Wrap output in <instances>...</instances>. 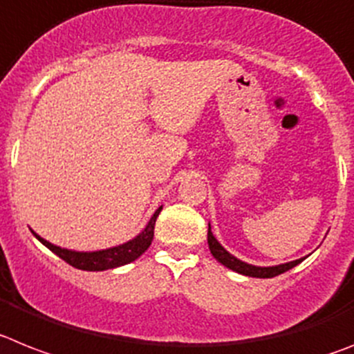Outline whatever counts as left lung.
Returning <instances> with one entry per match:
<instances>
[{"label":"left lung","mask_w":354,"mask_h":354,"mask_svg":"<svg viewBox=\"0 0 354 354\" xmlns=\"http://www.w3.org/2000/svg\"><path fill=\"white\" fill-rule=\"evenodd\" d=\"M207 245H209L213 258L216 259V261H220L223 267L231 268V270L238 272V274H241V276H249V277H263V279H267V277H276L279 276V274H283V272L294 268L295 265H299L304 259L301 258V259H295V261H288V263L272 265V267H256V265L245 263V261L238 259L236 256H232L229 250L223 249L222 243L213 236L211 225L209 229H207Z\"/></svg>","instance_id":"8db88e82"}]
</instances>
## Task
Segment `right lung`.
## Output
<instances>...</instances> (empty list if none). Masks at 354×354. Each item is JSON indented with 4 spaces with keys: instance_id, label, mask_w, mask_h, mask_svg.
<instances>
[{
    "instance_id": "1",
    "label": "right lung",
    "mask_w": 354,
    "mask_h": 354,
    "mask_svg": "<svg viewBox=\"0 0 354 354\" xmlns=\"http://www.w3.org/2000/svg\"><path fill=\"white\" fill-rule=\"evenodd\" d=\"M162 206L157 207L156 213L152 214V218L148 220V223L145 225L143 231L134 236L132 240L125 241L122 245L109 247V249L102 250H91V252H84V250H71L64 249V247H57L53 243H50L48 240L41 238L35 231H32V234L41 241L42 245L48 247V249L53 252V254L59 256L60 259H64L66 263H69L71 267L80 268V270L87 272H102L109 270V268L122 267V265L132 263L136 259L143 254L145 250L150 247L153 240V225H156V220L161 213Z\"/></svg>"
}]
</instances>
